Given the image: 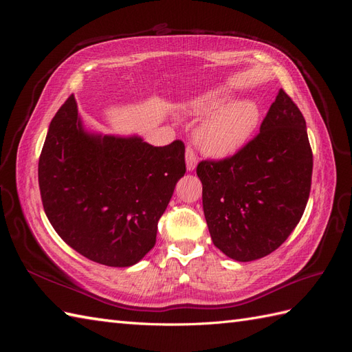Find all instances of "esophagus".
I'll list each match as a JSON object with an SVG mask.
<instances>
[{
    "mask_svg": "<svg viewBox=\"0 0 352 352\" xmlns=\"http://www.w3.org/2000/svg\"><path fill=\"white\" fill-rule=\"evenodd\" d=\"M185 160H186V168L189 170V172H192V170L197 167V163H198V160H197V155H195V151H194V148L190 146V145H188L186 146V153H185Z\"/></svg>",
    "mask_w": 352,
    "mask_h": 352,
    "instance_id": "1",
    "label": "esophagus"
}]
</instances>
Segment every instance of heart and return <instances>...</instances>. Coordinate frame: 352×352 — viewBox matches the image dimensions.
Instances as JSON below:
<instances>
[{
    "instance_id": "b5f03b06",
    "label": "heart",
    "mask_w": 352,
    "mask_h": 352,
    "mask_svg": "<svg viewBox=\"0 0 352 352\" xmlns=\"http://www.w3.org/2000/svg\"><path fill=\"white\" fill-rule=\"evenodd\" d=\"M188 113L207 117L198 131V144L212 158L236 154L247 144L260 123V109L252 100L232 101L225 91L210 92L189 101Z\"/></svg>"
}]
</instances>
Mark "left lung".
<instances>
[{
  "label": "left lung",
  "instance_id": "obj_1",
  "mask_svg": "<svg viewBox=\"0 0 352 352\" xmlns=\"http://www.w3.org/2000/svg\"><path fill=\"white\" fill-rule=\"evenodd\" d=\"M197 175L212 243L236 261L265 257L291 235L310 197L313 153L302 113L280 89L260 133L229 158L202 160Z\"/></svg>",
  "mask_w": 352,
  "mask_h": 352
}]
</instances>
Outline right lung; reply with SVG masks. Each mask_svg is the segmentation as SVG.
Returning <instances> with one entry per match:
<instances>
[{
	"mask_svg": "<svg viewBox=\"0 0 352 352\" xmlns=\"http://www.w3.org/2000/svg\"><path fill=\"white\" fill-rule=\"evenodd\" d=\"M186 172L185 145L83 129L74 95L61 105L42 146L38 180L50 223L95 263L129 267L155 245L157 225Z\"/></svg>",
	"mask_w": 352,
	"mask_h": 352,
	"instance_id": "1",
	"label": "right lung"
}]
</instances>
